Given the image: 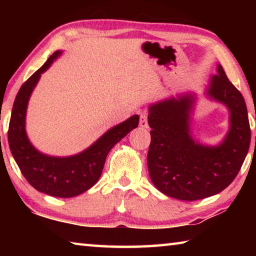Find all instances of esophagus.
Wrapping results in <instances>:
<instances>
[{
	"mask_svg": "<svg viewBox=\"0 0 256 256\" xmlns=\"http://www.w3.org/2000/svg\"><path fill=\"white\" fill-rule=\"evenodd\" d=\"M140 126L146 128H148V118H146V114H141L140 115Z\"/></svg>",
	"mask_w": 256,
	"mask_h": 256,
	"instance_id": "1",
	"label": "esophagus"
}]
</instances>
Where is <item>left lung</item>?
Masks as SVG:
<instances>
[{"label":"left lung","instance_id":"8db88e82","mask_svg":"<svg viewBox=\"0 0 256 256\" xmlns=\"http://www.w3.org/2000/svg\"><path fill=\"white\" fill-rule=\"evenodd\" d=\"M204 94L229 110V130L216 146L202 144L192 136L196 94H176L149 106L150 178L160 192L177 200L196 201L220 193L235 180L248 152V108L220 64Z\"/></svg>","mask_w":256,"mask_h":256}]
</instances>
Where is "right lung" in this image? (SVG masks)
I'll use <instances>...</instances> for the list:
<instances>
[{"mask_svg":"<svg viewBox=\"0 0 256 256\" xmlns=\"http://www.w3.org/2000/svg\"><path fill=\"white\" fill-rule=\"evenodd\" d=\"M60 54L62 50H56L44 66L21 86L12 108L8 140L16 164L34 188L50 196L73 198L97 183L108 152L128 133L138 128V115H133L112 126L89 148L76 154L54 157L38 151L26 132L28 102L40 76Z\"/></svg>","mask_w":256,"mask_h":256,"instance_id":"obj_1","label":"right lung"}]
</instances>
